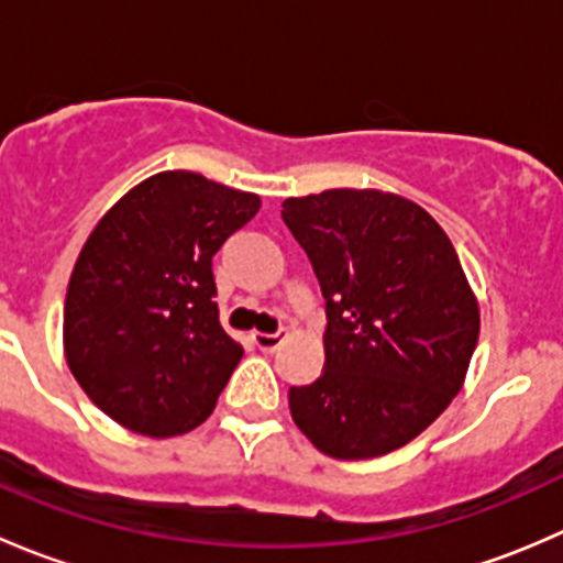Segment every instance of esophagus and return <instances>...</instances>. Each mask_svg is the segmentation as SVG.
<instances>
[{
    "instance_id": "esophagus-1",
    "label": "esophagus",
    "mask_w": 563,
    "mask_h": 563,
    "mask_svg": "<svg viewBox=\"0 0 563 563\" xmlns=\"http://www.w3.org/2000/svg\"><path fill=\"white\" fill-rule=\"evenodd\" d=\"M286 338H288L286 329H280V332H272V334L269 332H253V343L258 345L261 351H266V354L280 349V345L286 343Z\"/></svg>"
}]
</instances>
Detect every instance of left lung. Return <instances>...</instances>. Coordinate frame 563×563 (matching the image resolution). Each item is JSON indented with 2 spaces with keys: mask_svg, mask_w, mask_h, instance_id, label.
<instances>
[{
  "mask_svg": "<svg viewBox=\"0 0 563 563\" xmlns=\"http://www.w3.org/2000/svg\"><path fill=\"white\" fill-rule=\"evenodd\" d=\"M283 220L327 299V362L288 389L294 422L329 457L400 450L444 413L479 340L450 236L419 203L351 187L286 198Z\"/></svg>",
  "mask_w": 563,
  "mask_h": 563,
  "instance_id": "8db88e82",
  "label": "left lung"
}]
</instances>
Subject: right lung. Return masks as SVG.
I'll return each mask as SVG.
<instances>
[{
	"label": "right lung",
	"mask_w": 563,
	"mask_h": 563,
	"mask_svg": "<svg viewBox=\"0 0 563 563\" xmlns=\"http://www.w3.org/2000/svg\"><path fill=\"white\" fill-rule=\"evenodd\" d=\"M261 198L192 172L124 192L67 283L65 360L89 400L150 439L198 428L242 360L214 302L212 255Z\"/></svg>",
	"instance_id": "obj_1"
}]
</instances>
